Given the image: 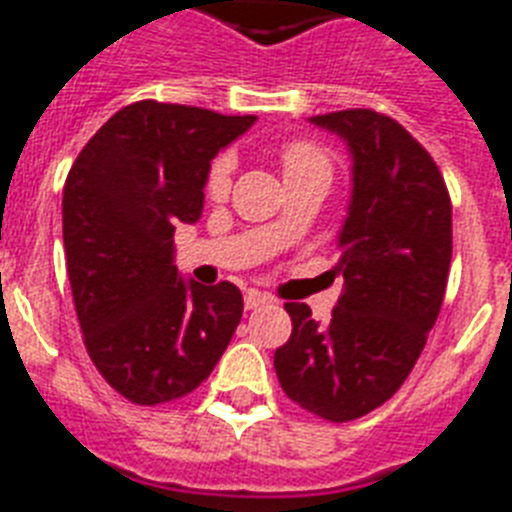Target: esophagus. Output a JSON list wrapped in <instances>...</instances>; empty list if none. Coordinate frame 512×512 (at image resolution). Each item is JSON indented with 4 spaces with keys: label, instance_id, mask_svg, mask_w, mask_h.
<instances>
[{
    "label": "esophagus",
    "instance_id": "1",
    "mask_svg": "<svg viewBox=\"0 0 512 512\" xmlns=\"http://www.w3.org/2000/svg\"><path fill=\"white\" fill-rule=\"evenodd\" d=\"M266 303H272V298H269L266 293H261V290H248V293H246V308H248V311L266 306Z\"/></svg>",
    "mask_w": 512,
    "mask_h": 512
}]
</instances>
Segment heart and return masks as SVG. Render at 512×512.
<instances>
[{"label":"heart","mask_w":512,"mask_h":512,"mask_svg":"<svg viewBox=\"0 0 512 512\" xmlns=\"http://www.w3.org/2000/svg\"><path fill=\"white\" fill-rule=\"evenodd\" d=\"M280 167L285 180H295V177H327L332 175V162H329L327 151L322 146H316L311 141H290L280 149ZM232 180V156L222 154L217 156L209 167L206 175V193L214 198H222L230 190Z\"/></svg>","instance_id":"heart-1"}]
</instances>
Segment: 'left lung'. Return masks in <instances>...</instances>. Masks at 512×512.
<instances>
[{"instance_id": "1", "label": "left lung", "mask_w": 512, "mask_h": 512, "mask_svg": "<svg viewBox=\"0 0 512 512\" xmlns=\"http://www.w3.org/2000/svg\"><path fill=\"white\" fill-rule=\"evenodd\" d=\"M340 135L353 162L337 272L345 280L332 319L285 303L293 335L274 350L290 400L353 421L400 390L442 308L453 256V206L437 164L408 130L371 109L311 117Z\"/></svg>"}]
</instances>
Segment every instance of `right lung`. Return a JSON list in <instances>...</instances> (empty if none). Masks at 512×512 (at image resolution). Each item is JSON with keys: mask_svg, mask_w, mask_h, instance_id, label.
Listing matches in <instances>:
<instances>
[{"mask_svg": "<svg viewBox=\"0 0 512 512\" xmlns=\"http://www.w3.org/2000/svg\"><path fill=\"white\" fill-rule=\"evenodd\" d=\"M256 117L135 101L70 167L62 238L83 342L99 374L138 405L204 382L243 316L232 282L198 285L175 266V225L204 211L211 159Z\"/></svg>", "mask_w": 512, "mask_h": 512, "instance_id": "obj_1", "label": "right lung"}]
</instances>
